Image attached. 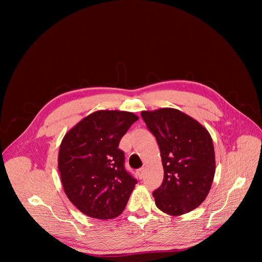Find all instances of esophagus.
<instances>
[{
	"label": "esophagus",
	"mask_w": 262,
	"mask_h": 262,
	"mask_svg": "<svg viewBox=\"0 0 262 262\" xmlns=\"http://www.w3.org/2000/svg\"><path fill=\"white\" fill-rule=\"evenodd\" d=\"M138 176H139V178L140 179H142V178H143V176H144V172H145V168L144 167H141V168H139L138 169Z\"/></svg>",
	"instance_id": "1"
}]
</instances>
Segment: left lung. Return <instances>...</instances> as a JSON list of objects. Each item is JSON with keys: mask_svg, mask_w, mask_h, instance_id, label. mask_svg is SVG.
Listing matches in <instances>:
<instances>
[{"mask_svg": "<svg viewBox=\"0 0 262 262\" xmlns=\"http://www.w3.org/2000/svg\"><path fill=\"white\" fill-rule=\"evenodd\" d=\"M160 146L162 185L153 191L156 207L170 215L198 208L207 198L215 173V155L208 130L172 108L142 112Z\"/></svg>", "mask_w": 262, "mask_h": 262, "instance_id": "left-lung-1", "label": "left lung"}]
</instances>
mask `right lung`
<instances>
[{"label":"right lung","instance_id":"1","mask_svg":"<svg viewBox=\"0 0 262 262\" xmlns=\"http://www.w3.org/2000/svg\"><path fill=\"white\" fill-rule=\"evenodd\" d=\"M139 117L99 110L63 138L59 171L69 200L86 215L108 220L120 215L138 180L124 167L119 142Z\"/></svg>","mask_w":262,"mask_h":262}]
</instances>
